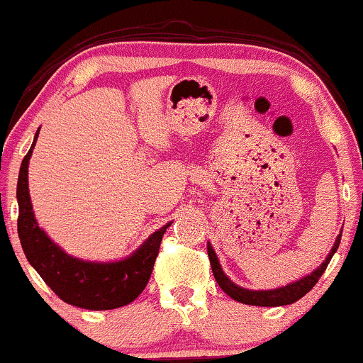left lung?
I'll return each instance as SVG.
<instances>
[{
  "label": "left lung",
  "instance_id": "8db88e82",
  "mask_svg": "<svg viewBox=\"0 0 363 363\" xmlns=\"http://www.w3.org/2000/svg\"><path fill=\"white\" fill-rule=\"evenodd\" d=\"M340 241H341V234L336 238V242H334V246L330 248L328 258H325V260L322 262V265L317 267L312 274H308V276L301 277L300 281H294L288 286H282V288H277V289H265V291L264 289H262V291H253V289H246V288H241V286L234 284V282L225 276L224 270H222L220 262H218L217 255H215L210 242L206 245V250H208L210 265H212L215 281H217V284L220 286L222 291L229 294L233 300L240 301V303L255 305V306H282V305H291L294 301L300 300V298H303L305 294L317 284V281L320 279L322 274H324V270L328 269L333 255L336 253L337 246H340Z\"/></svg>",
  "mask_w": 363,
  "mask_h": 363
}]
</instances>
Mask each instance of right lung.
I'll return each mask as SVG.
<instances>
[{
	"instance_id": "right-lung-1",
	"label": "right lung",
	"mask_w": 363,
	"mask_h": 363,
	"mask_svg": "<svg viewBox=\"0 0 363 363\" xmlns=\"http://www.w3.org/2000/svg\"><path fill=\"white\" fill-rule=\"evenodd\" d=\"M20 165L17 182L18 238L29 264L65 303L86 310H111L129 305L148 284L163 234L170 224L155 230L130 257L118 262H87L67 255L38 225L29 196V160L38 141Z\"/></svg>"
}]
</instances>
